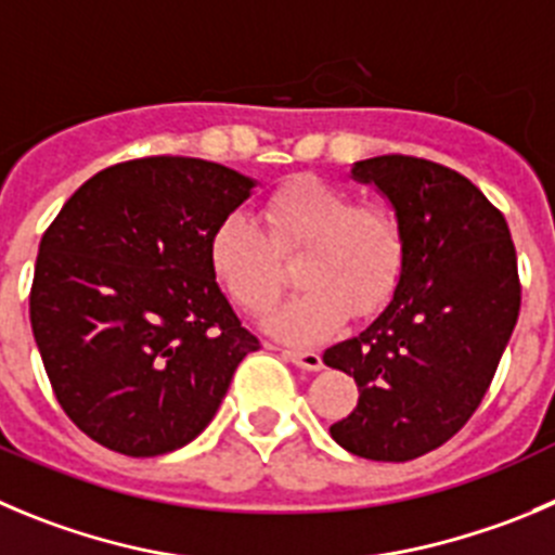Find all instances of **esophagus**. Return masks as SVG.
<instances>
[{
  "label": "esophagus",
  "instance_id": "obj_1",
  "mask_svg": "<svg viewBox=\"0 0 555 555\" xmlns=\"http://www.w3.org/2000/svg\"><path fill=\"white\" fill-rule=\"evenodd\" d=\"M282 356L287 361H293L295 366H301V370L309 372H318L320 366H323V359H320V353H314V350H282Z\"/></svg>",
  "mask_w": 555,
  "mask_h": 555
}]
</instances>
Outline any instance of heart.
Masks as SVG:
<instances>
[{
	"mask_svg": "<svg viewBox=\"0 0 555 555\" xmlns=\"http://www.w3.org/2000/svg\"><path fill=\"white\" fill-rule=\"evenodd\" d=\"M262 230L235 210L219 219L207 260L232 304L266 314L282 295V266L298 254L293 279L301 293L284 304L268 331L312 345L345 318H372L388 304L405 266V227L388 202H356L353 191L314 175H295L266 196Z\"/></svg>",
	"mask_w": 555,
	"mask_h": 555,
	"instance_id": "b5f03b06",
	"label": "heart"
}]
</instances>
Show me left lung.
Returning a JSON list of instances; mask_svg holds the SVG:
<instances>
[{"label":"left lung","instance_id":"obj_1","mask_svg":"<svg viewBox=\"0 0 555 555\" xmlns=\"http://www.w3.org/2000/svg\"><path fill=\"white\" fill-rule=\"evenodd\" d=\"M353 178L400 214L405 266L375 323L323 353L359 386L331 438L359 457L405 463L443 447L488 395L520 314L517 254L504 214L454 169L377 155Z\"/></svg>","mask_w":555,"mask_h":555}]
</instances>
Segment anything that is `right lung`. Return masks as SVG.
I'll use <instances>...</instances> for the list:
<instances>
[{
    "instance_id": "1",
    "label": "right lung",
    "mask_w": 555,
    "mask_h": 555,
    "mask_svg": "<svg viewBox=\"0 0 555 555\" xmlns=\"http://www.w3.org/2000/svg\"><path fill=\"white\" fill-rule=\"evenodd\" d=\"M254 180L150 155L87 180L43 232L29 320L56 402L128 457L185 447L260 350L219 289L210 232Z\"/></svg>"
}]
</instances>
